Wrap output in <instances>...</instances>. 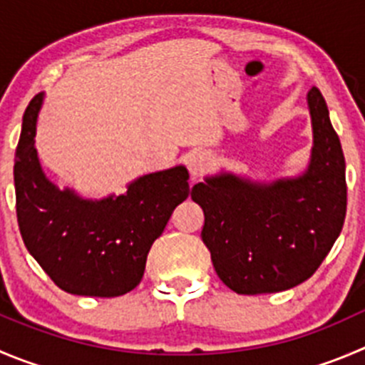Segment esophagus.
Masks as SVG:
<instances>
[{
  "mask_svg": "<svg viewBox=\"0 0 365 365\" xmlns=\"http://www.w3.org/2000/svg\"><path fill=\"white\" fill-rule=\"evenodd\" d=\"M207 166H210V158L204 152H195V154H192L188 158V170L192 179H197V177L202 175L207 170Z\"/></svg>",
  "mask_w": 365,
  "mask_h": 365,
  "instance_id": "esophagus-1",
  "label": "esophagus"
}]
</instances>
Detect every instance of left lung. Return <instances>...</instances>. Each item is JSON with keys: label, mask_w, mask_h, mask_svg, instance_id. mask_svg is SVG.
I'll list each match as a JSON object with an SVG mask.
<instances>
[{"label": "left lung", "mask_w": 365, "mask_h": 365, "mask_svg": "<svg viewBox=\"0 0 365 365\" xmlns=\"http://www.w3.org/2000/svg\"><path fill=\"white\" fill-rule=\"evenodd\" d=\"M307 103L314 145L301 175L252 180L222 170L192 188L204 211L200 237L232 292L274 294L303 283L342 231L348 188L341 140L317 88Z\"/></svg>", "instance_id": "obj_1"}]
</instances>
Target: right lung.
<instances>
[{
  "mask_svg": "<svg viewBox=\"0 0 365 365\" xmlns=\"http://www.w3.org/2000/svg\"><path fill=\"white\" fill-rule=\"evenodd\" d=\"M44 93L26 107L14 163L16 211L30 255L58 289L75 296L116 297L140 284L148 251L190 195V173L177 165L127 185L123 195L84 199L43 172L36 125Z\"/></svg>",
  "mask_w": 365,
  "mask_h": 365,
  "instance_id": "obj_1",
  "label": "right lung"
}]
</instances>
